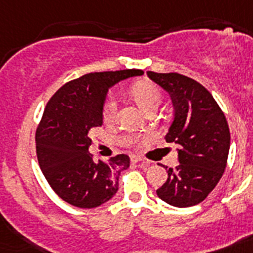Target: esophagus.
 Masks as SVG:
<instances>
[{"label":"esophagus","instance_id":"esophagus-1","mask_svg":"<svg viewBox=\"0 0 253 253\" xmlns=\"http://www.w3.org/2000/svg\"><path fill=\"white\" fill-rule=\"evenodd\" d=\"M131 162H141L144 166H149L151 165V162L145 161L143 157H139V156H131Z\"/></svg>","mask_w":253,"mask_h":253}]
</instances>
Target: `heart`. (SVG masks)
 Wrapping results in <instances>:
<instances>
[{
	"mask_svg": "<svg viewBox=\"0 0 253 253\" xmlns=\"http://www.w3.org/2000/svg\"><path fill=\"white\" fill-rule=\"evenodd\" d=\"M131 94L144 112L157 110L164 100L161 88L152 82H140L131 88ZM117 98L114 94H109L102 106V118L105 122H113L117 114ZM149 139V135H125L118 137V143L123 147H135L143 144Z\"/></svg>",
	"mask_w": 253,
	"mask_h": 253,
	"instance_id": "b5f03b06",
	"label": "heart"
}]
</instances>
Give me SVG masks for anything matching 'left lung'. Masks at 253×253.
<instances>
[{"label":"left lung","instance_id":"obj_1","mask_svg":"<svg viewBox=\"0 0 253 253\" xmlns=\"http://www.w3.org/2000/svg\"><path fill=\"white\" fill-rule=\"evenodd\" d=\"M147 74L171 96L174 120L165 139L179 148V164L169 168L168 180L157 195L174 207H192L214 190L226 169L230 148L226 117L211 92L196 80L178 73Z\"/></svg>","mask_w":253,"mask_h":253}]
</instances>
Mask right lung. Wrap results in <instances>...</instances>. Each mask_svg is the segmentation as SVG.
I'll return each mask as SVG.
<instances>
[{
	"label": "right lung",
	"mask_w": 253,
	"mask_h": 253,
	"mask_svg": "<svg viewBox=\"0 0 253 253\" xmlns=\"http://www.w3.org/2000/svg\"><path fill=\"white\" fill-rule=\"evenodd\" d=\"M144 74L141 70L89 73L63 84L44 109L36 128V155L49 186L78 208H96L114 196L130 157L97 162L88 152L91 128L102 125V106L113 84Z\"/></svg>",
	"instance_id": "right-lung-1"
}]
</instances>
